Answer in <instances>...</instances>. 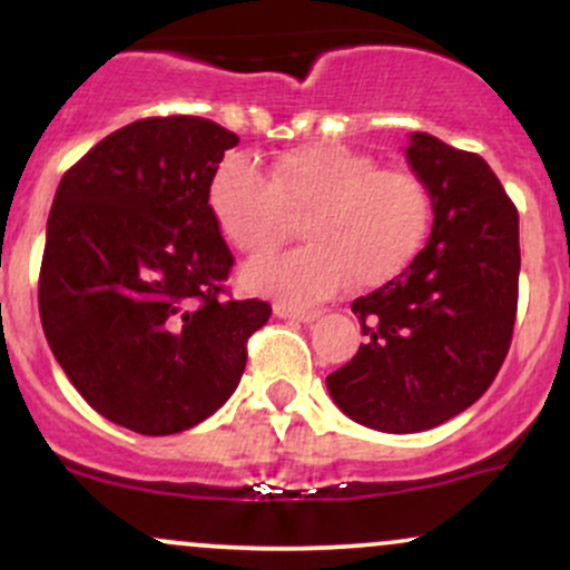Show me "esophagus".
<instances>
[{
	"mask_svg": "<svg viewBox=\"0 0 570 570\" xmlns=\"http://www.w3.org/2000/svg\"><path fill=\"white\" fill-rule=\"evenodd\" d=\"M276 316L281 318H292V322H316L322 316L318 307H299V305H289V303H276L273 305Z\"/></svg>",
	"mask_w": 570,
	"mask_h": 570,
	"instance_id": "34e87169",
	"label": "esophagus"
}]
</instances>
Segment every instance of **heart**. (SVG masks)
<instances>
[{"label": "heart", "instance_id": "1", "mask_svg": "<svg viewBox=\"0 0 570 570\" xmlns=\"http://www.w3.org/2000/svg\"><path fill=\"white\" fill-rule=\"evenodd\" d=\"M208 208L238 252L265 257L297 233L311 244L246 265L252 292L311 303L353 284L377 289L421 252L431 227V193L415 174L381 168L372 155L335 141L289 149L271 174L227 158L208 185Z\"/></svg>", "mask_w": 570, "mask_h": 570}]
</instances>
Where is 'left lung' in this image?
<instances>
[{
	"label": "left lung",
	"instance_id": "1",
	"mask_svg": "<svg viewBox=\"0 0 570 570\" xmlns=\"http://www.w3.org/2000/svg\"><path fill=\"white\" fill-rule=\"evenodd\" d=\"M407 163L431 193L434 227L402 276L353 299L364 343L326 389L367 429L412 434L490 389L509 353L520 281V217L480 155L412 134Z\"/></svg>",
	"mask_w": 570,
	"mask_h": 570
}]
</instances>
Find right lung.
Masks as SVG:
<instances>
[{
	"label": "right lung",
	"mask_w": 570,
	"mask_h": 570,
	"mask_svg": "<svg viewBox=\"0 0 570 570\" xmlns=\"http://www.w3.org/2000/svg\"><path fill=\"white\" fill-rule=\"evenodd\" d=\"M238 144L193 115L115 130L63 174L39 267L56 362L98 415L144 436L198 426L238 389L271 318L233 299V254L208 185Z\"/></svg>",
	"instance_id": "1"
}]
</instances>
